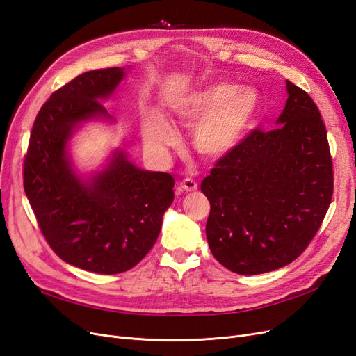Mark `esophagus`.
<instances>
[{"mask_svg":"<svg viewBox=\"0 0 356 356\" xmlns=\"http://www.w3.org/2000/svg\"><path fill=\"white\" fill-rule=\"evenodd\" d=\"M179 186H181L182 190H186V191H195V190H197V182L193 179V178H184V179L179 182Z\"/></svg>","mask_w":356,"mask_h":356,"instance_id":"34e87169","label":"esophagus"}]
</instances>
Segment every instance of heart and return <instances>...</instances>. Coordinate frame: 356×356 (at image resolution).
Here are the masks:
<instances>
[{
    "label": "heart",
    "mask_w": 356,
    "mask_h": 356,
    "mask_svg": "<svg viewBox=\"0 0 356 356\" xmlns=\"http://www.w3.org/2000/svg\"><path fill=\"white\" fill-rule=\"evenodd\" d=\"M258 108L252 89L236 90L234 84H213L174 106L177 115L195 122V145L207 156H222L239 144ZM175 139L174 129L163 117L152 113L144 124L145 145L156 152L165 149Z\"/></svg>",
    "instance_id": "obj_1"
}]
</instances>
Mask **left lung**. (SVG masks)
<instances>
[{"label":"left lung","instance_id":"obj_1","mask_svg":"<svg viewBox=\"0 0 356 356\" xmlns=\"http://www.w3.org/2000/svg\"><path fill=\"white\" fill-rule=\"evenodd\" d=\"M279 127H255L202 181L207 238L229 270L260 275L293 263L315 238L332 197L327 129L314 99L286 81Z\"/></svg>","mask_w":356,"mask_h":356}]
</instances>
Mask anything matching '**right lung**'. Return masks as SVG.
Segmentation results:
<instances>
[{
    "mask_svg": "<svg viewBox=\"0 0 356 356\" xmlns=\"http://www.w3.org/2000/svg\"><path fill=\"white\" fill-rule=\"evenodd\" d=\"M123 77V68L93 70L53 92L35 117L24 161L26 197L51 250L68 264L101 275L141 261L174 202V177L139 169L123 152L89 181L71 168L67 143L75 126L110 117L101 99Z\"/></svg>",
    "mask_w": 356,
    "mask_h": 356,
    "instance_id": "right-lung-1",
    "label": "right lung"
}]
</instances>
